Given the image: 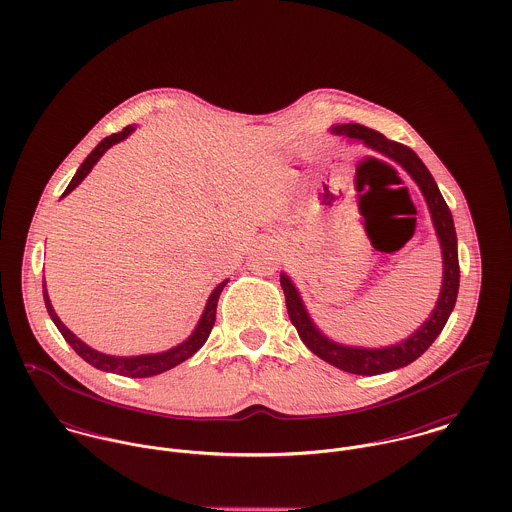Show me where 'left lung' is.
Masks as SVG:
<instances>
[{
    "label": "left lung",
    "instance_id": "8db88e82",
    "mask_svg": "<svg viewBox=\"0 0 512 512\" xmlns=\"http://www.w3.org/2000/svg\"><path fill=\"white\" fill-rule=\"evenodd\" d=\"M333 134L345 136V138H355L361 140L378 153L390 157L398 165H402L408 175L418 183L420 191L426 197L428 209L432 213V220L438 232L439 246H441V256H443V280H441V292H439L438 305L432 311L430 319L422 323V327L410 335L408 339L384 347V349H363V347H347L341 343H335L327 339L311 321L299 293L295 290L292 280L282 274L280 284L286 295V307L288 315L292 319L293 327L297 329V335L305 343V347L323 359L329 365L337 366L345 372L351 374H382L390 372L396 368L414 363L418 357H422L428 347L438 339L441 329L445 327L449 313L453 311L457 292H459V258H457V236H455V226H453V217L439 193L438 185L428 171V167L422 163V159L408 146H402L398 142H392L384 138L380 132H374L361 124H339L331 128Z\"/></svg>",
    "mask_w": 512,
    "mask_h": 512
}]
</instances>
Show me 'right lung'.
<instances>
[{"mask_svg":"<svg viewBox=\"0 0 512 512\" xmlns=\"http://www.w3.org/2000/svg\"><path fill=\"white\" fill-rule=\"evenodd\" d=\"M136 128L134 126H126L122 132L118 134H112L108 138H104L98 146L94 147L88 157L82 161V165L76 169L74 173L73 181L69 183V187L65 189L63 197L69 195L73 191L76 185L82 183V179L90 173V169L94 167V163L106 153L108 147L126 140ZM228 284V280L220 282L219 286L213 290V293L209 295L207 299V305H205V311L195 327V331L191 333V337L187 341H183L181 345L165 351V353H155V355H140V357H112V355H104V353H98L94 349H90L86 343H82L74 333H71L65 323L57 317L53 305H51V299L47 295V288H45V280H43V297H45V305H47V311L53 319V323L57 325V329L61 331V335L65 337V341L73 347L78 357H82L88 365L94 366V368H100V370H106V372H114V374H122V376H130V378H147V376H155V374H161L173 366L181 365L183 361H187L189 357H193L203 345L205 341L209 339L211 335V329L215 325V319H217V303H219L220 292L222 288Z\"/></svg>","mask_w":512,"mask_h":512,"instance_id":"add662e5","label":"right lung"}]
</instances>
